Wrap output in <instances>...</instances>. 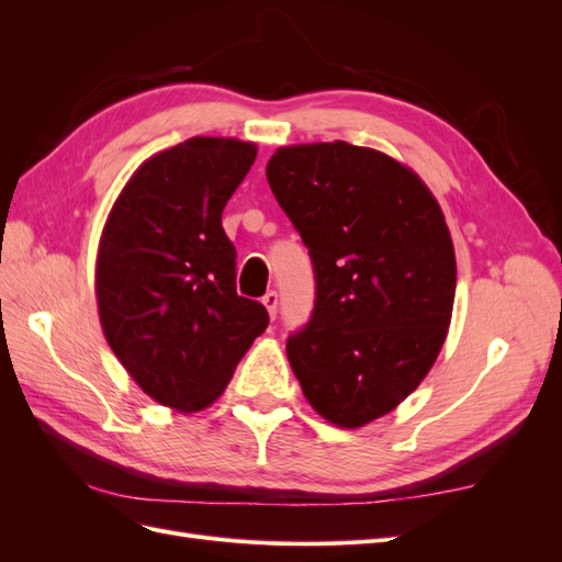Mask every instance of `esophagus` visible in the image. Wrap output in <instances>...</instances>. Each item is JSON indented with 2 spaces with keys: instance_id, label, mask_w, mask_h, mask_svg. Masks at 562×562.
Segmentation results:
<instances>
[{
  "instance_id": "esophagus-1",
  "label": "esophagus",
  "mask_w": 562,
  "mask_h": 562,
  "mask_svg": "<svg viewBox=\"0 0 562 562\" xmlns=\"http://www.w3.org/2000/svg\"><path fill=\"white\" fill-rule=\"evenodd\" d=\"M262 304L267 307V314L274 318L277 316V310H279V295L277 291H269L265 297H262Z\"/></svg>"
}]
</instances>
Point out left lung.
<instances>
[{"label": "left lung", "mask_w": 562, "mask_h": 562, "mask_svg": "<svg viewBox=\"0 0 562 562\" xmlns=\"http://www.w3.org/2000/svg\"><path fill=\"white\" fill-rule=\"evenodd\" d=\"M267 180L316 274L288 361L323 419L361 429L411 396L443 349L457 285L446 215L411 166L345 140L279 147Z\"/></svg>", "instance_id": "8db88e82"}]
</instances>
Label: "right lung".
Listing matches in <instances>:
<instances>
[{
  "instance_id": "obj_1",
  "label": "right lung",
  "mask_w": 562,
  "mask_h": 562,
  "mask_svg": "<svg viewBox=\"0 0 562 562\" xmlns=\"http://www.w3.org/2000/svg\"><path fill=\"white\" fill-rule=\"evenodd\" d=\"M258 157L255 143L194 135L145 159L100 234L95 300L133 382L178 413L217 401L269 316L236 295L223 211Z\"/></svg>"
}]
</instances>
